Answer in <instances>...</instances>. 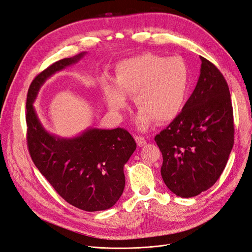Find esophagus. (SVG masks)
Listing matches in <instances>:
<instances>
[{
    "label": "esophagus",
    "instance_id": "1",
    "mask_svg": "<svg viewBox=\"0 0 252 252\" xmlns=\"http://www.w3.org/2000/svg\"><path fill=\"white\" fill-rule=\"evenodd\" d=\"M135 142H136V144L139 147H143V146H145L147 144L146 138L144 136H142V135H136L135 136Z\"/></svg>",
    "mask_w": 252,
    "mask_h": 252
}]
</instances>
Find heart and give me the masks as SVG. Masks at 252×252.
<instances>
[{
    "label": "heart",
    "mask_w": 252,
    "mask_h": 252,
    "mask_svg": "<svg viewBox=\"0 0 252 252\" xmlns=\"http://www.w3.org/2000/svg\"><path fill=\"white\" fill-rule=\"evenodd\" d=\"M100 84L115 113L124 110L129 95L134 94L139 107L136 125L147 130L156 120L167 123L182 113L190 93V73L183 59L147 53L120 61L115 79L103 76Z\"/></svg>",
    "instance_id": "b5f03b06"
}]
</instances>
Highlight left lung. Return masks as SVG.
I'll list each match as a JSON object with an SVG mask.
<instances>
[{
    "mask_svg": "<svg viewBox=\"0 0 252 252\" xmlns=\"http://www.w3.org/2000/svg\"><path fill=\"white\" fill-rule=\"evenodd\" d=\"M200 74L184 109L155 136L162 153L161 176L181 197H192L212 187L234 146L233 105L225 78L200 57Z\"/></svg>",
    "mask_w": 252,
    "mask_h": 252,
    "instance_id": "8db88e82",
    "label": "left lung"
}]
</instances>
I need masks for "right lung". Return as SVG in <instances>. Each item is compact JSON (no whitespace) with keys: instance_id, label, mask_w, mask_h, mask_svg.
Returning a JSON list of instances; mask_svg holds the SVG:
<instances>
[{"instance_id":"1","label":"right lung","mask_w":252,"mask_h":252,"mask_svg":"<svg viewBox=\"0 0 252 252\" xmlns=\"http://www.w3.org/2000/svg\"><path fill=\"white\" fill-rule=\"evenodd\" d=\"M87 53L66 58L39 73L27 96V142L34 164L67 203L88 212L112 208L125 187L124 165L136 144L123 128H88L75 137L47 132L33 105L45 80Z\"/></svg>"}]
</instances>
